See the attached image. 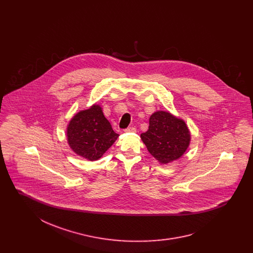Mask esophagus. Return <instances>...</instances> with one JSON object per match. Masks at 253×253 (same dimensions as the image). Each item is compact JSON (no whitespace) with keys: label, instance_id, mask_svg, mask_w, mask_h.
I'll use <instances>...</instances> for the list:
<instances>
[{"label":"esophagus","instance_id":"1","mask_svg":"<svg viewBox=\"0 0 253 253\" xmlns=\"http://www.w3.org/2000/svg\"><path fill=\"white\" fill-rule=\"evenodd\" d=\"M124 132H136V129H135V128H134V127H129V128H127V129H125V130H124Z\"/></svg>","mask_w":253,"mask_h":253}]
</instances>
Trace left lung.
Listing matches in <instances>:
<instances>
[{"instance_id":"left-lung-1","label":"left lung","mask_w":253,"mask_h":253,"mask_svg":"<svg viewBox=\"0 0 253 253\" xmlns=\"http://www.w3.org/2000/svg\"><path fill=\"white\" fill-rule=\"evenodd\" d=\"M149 153L160 164L179 159L191 143L192 134L185 121L167 111H157L149 120V129L140 134Z\"/></svg>"}]
</instances>
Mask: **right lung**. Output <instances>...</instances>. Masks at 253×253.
I'll return each instance as SVG.
<instances>
[{"instance_id": "1", "label": "right lung", "mask_w": 253, "mask_h": 253, "mask_svg": "<svg viewBox=\"0 0 253 253\" xmlns=\"http://www.w3.org/2000/svg\"><path fill=\"white\" fill-rule=\"evenodd\" d=\"M119 135L96 103L78 112L66 126L69 147L76 155L89 161L102 157Z\"/></svg>"}]
</instances>
